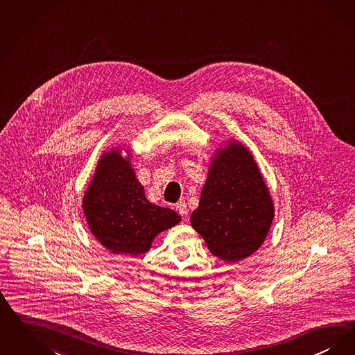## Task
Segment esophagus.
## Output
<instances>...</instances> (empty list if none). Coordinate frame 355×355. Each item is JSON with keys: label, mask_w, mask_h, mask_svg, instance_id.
Segmentation results:
<instances>
[{"label": "esophagus", "mask_w": 355, "mask_h": 355, "mask_svg": "<svg viewBox=\"0 0 355 355\" xmlns=\"http://www.w3.org/2000/svg\"><path fill=\"white\" fill-rule=\"evenodd\" d=\"M175 210L180 213L181 216H186L187 215V205L184 200H180L177 205H175Z\"/></svg>", "instance_id": "obj_1"}]
</instances>
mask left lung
<instances>
[{
	"mask_svg": "<svg viewBox=\"0 0 355 355\" xmlns=\"http://www.w3.org/2000/svg\"><path fill=\"white\" fill-rule=\"evenodd\" d=\"M275 215L268 187L241 142L216 152L191 226L210 252L228 263L251 256L266 241Z\"/></svg>",
	"mask_w": 355,
	"mask_h": 355,
	"instance_id": "left-lung-1",
	"label": "left lung"
}]
</instances>
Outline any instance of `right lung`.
<instances>
[{
  "label": "right lung",
  "mask_w": 355,
  "mask_h": 355,
  "mask_svg": "<svg viewBox=\"0 0 355 355\" xmlns=\"http://www.w3.org/2000/svg\"><path fill=\"white\" fill-rule=\"evenodd\" d=\"M83 211L94 236L117 255L148 252L159 232L181 222L178 214L146 199L129 158L121 157L120 149L100 158L85 191Z\"/></svg>",
  "instance_id": "add662e5"
}]
</instances>
